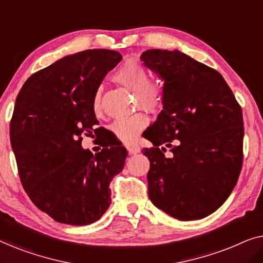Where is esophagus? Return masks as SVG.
Listing matches in <instances>:
<instances>
[{
    "label": "esophagus",
    "instance_id": "obj_1",
    "mask_svg": "<svg viewBox=\"0 0 263 263\" xmlns=\"http://www.w3.org/2000/svg\"><path fill=\"white\" fill-rule=\"evenodd\" d=\"M125 147H127L128 152L130 154H136L140 152V146L138 145V143H127Z\"/></svg>",
    "mask_w": 263,
    "mask_h": 263
}]
</instances>
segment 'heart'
I'll return each instance as SVG.
<instances>
[{"label": "heart", "mask_w": 263, "mask_h": 263, "mask_svg": "<svg viewBox=\"0 0 263 263\" xmlns=\"http://www.w3.org/2000/svg\"><path fill=\"white\" fill-rule=\"evenodd\" d=\"M115 79L125 87L135 91V103L145 109L156 110L161 106L164 100V86L159 81L149 80V75L136 61H127L115 73ZM92 109L96 114L102 111V95L100 89L95 93L92 99ZM149 123L148 117L143 112H136L132 116L118 118L110 125L111 132L122 141L130 142Z\"/></svg>", "instance_id": "heart-1"}]
</instances>
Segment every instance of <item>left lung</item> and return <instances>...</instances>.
Returning <instances> with one entry per match:
<instances>
[{
	"label": "left lung",
	"mask_w": 263,
	"mask_h": 263,
	"mask_svg": "<svg viewBox=\"0 0 263 263\" xmlns=\"http://www.w3.org/2000/svg\"><path fill=\"white\" fill-rule=\"evenodd\" d=\"M140 60L164 81L163 110L145 136L153 147L143 148L149 200L178 220L206 218L238 181L242 109L220 73L178 50H147Z\"/></svg>",
	"instance_id": "left-lung-1"
}]
</instances>
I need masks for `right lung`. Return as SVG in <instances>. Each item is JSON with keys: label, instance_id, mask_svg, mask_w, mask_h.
Instances as JSON below:
<instances>
[{"label": "right lung", "instance_id": "1", "mask_svg": "<svg viewBox=\"0 0 263 263\" xmlns=\"http://www.w3.org/2000/svg\"><path fill=\"white\" fill-rule=\"evenodd\" d=\"M114 50L64 56L31 75L16 97L10 143L23 186L53 220L82 226L99 220L111 203L110 182L124 167L127 149L103 146L96 156L82 135L100 130L92 99L120 63Z\"/></svg>", "mask_w": 263, "mask_h": 263}]
</instances>
